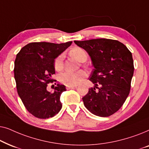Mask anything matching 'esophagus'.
<instances>
[{"label":"esophagus","instance_id":"1","mask_svg":"<svg viewBox=\"0 0 149 149\" xmlns=\"http://www.w3.org/2000/svg\"><path fill=\"white\" fill-rule=\"evenodd\" d=\"M74 87H74V86H69V85H66V89H74Z\"/></svg>","mask_w":149,"mask_h":149}]
</instances>
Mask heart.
<instances>
[{
	"label": "heart",
	"mask_w": 149,
	"mask_h": 149,
	"mask_svg": "<svg viewBox=\"0 0 149 149\" xmlns=\"http://www.w3.org/2000/svg\"><path fill=\"white\" fill-rule=\"evenodd\" d=\"M70 54L79 62H83L87 60V54L82 48H73L70 50ZM63 67H64V56L60 55L57 57L54 61V68L57 71H60L62 70ZM86 77L87 72L83 70H80L77 72L65 71L60 74L59 80L61 83H64L65 85L72 86V85H77L79 84Z\"/></svg>",
	"instance_id": "obj_1"
}]
</instances>
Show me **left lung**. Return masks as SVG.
Segmentation results:
<instances>
[{
    "label": "left lung",
    "instance_id": "left-lung-1",
    "mask_svg": "<svg viewBox=\"0 0 149 149\" xmlns=\"http://www.w3.org/2000/svg\"><path fill=\"white\" fill-rule=\"evenodd\" d=\"M74 42L88 53L94 67L89 81L95 86L82 98L85 107L99 117L113 115L130 93L134 70L132 53L116 40L97 38Z\"/></svg>",
    "mask_w": 149,
    "mask_h": 149
}]
</instances>
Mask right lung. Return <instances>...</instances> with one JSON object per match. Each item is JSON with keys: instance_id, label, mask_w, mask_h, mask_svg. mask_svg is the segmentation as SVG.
Segmentation results:
<instances>
[{"instance_id": "obj_1", "label": "right lung", "mask_w": 149, "mask_h": 149, "mask_svg": "<svg viewBox=\"0 0 149 149\" xmlns=\"http://www.w3.org/2000/svg\"><path fill=\"white\" fill-rule=\"evenodd\" d=\"M72 42H30L16 56L14 77L18 95L27 111L34 117L48 119L62 109L60 95L66 87L58 84L51 93L47 87L54 82L52 76L55 74V59Z\"/></svg>"}]
</instances>
